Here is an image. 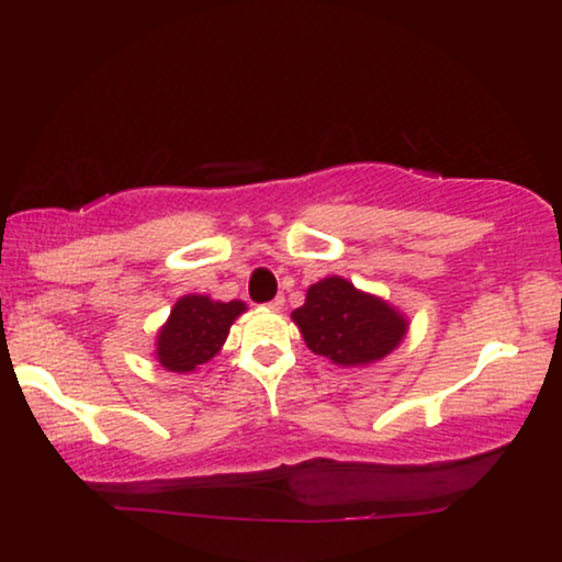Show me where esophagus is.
<instances>
[{"label": "esophagus", "instance_id": "obj_1", "mask_svg": "<svg viewBox=\"0 0 562 562\" xmlns=\"http://www.w3.org/2000/svg\"><path fill=\"white\" fill-rule=\"evenodd\" d=\"M268 306H271V310H283V296H276V299H271V302H268Z\"/></svg>", "mask_w": 562, "mask_h": 562}]
</instances>
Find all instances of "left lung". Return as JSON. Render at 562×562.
<instances>
[{"label":"left lung","instance_id":"8db88e82","mask_svg":"<svg viewBox=\"0 0 562 562\" xmlns=\"http://www.w3.org/2000/svg\"><path fill=\"white\" fill-rule=\"evenodd\" d=\"M306 348L337 366H368L404 340L409 322L383 299L358 291L340 276L312 283L291 312Z\"/></svg>","mask_w":562,"mask_h":562}]
</instances>
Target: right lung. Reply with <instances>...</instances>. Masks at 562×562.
Returning a JSON list of instances; mask_svg holds the SVG:
<instances>
[{
	"label": "right lung",
	"instance_id": "1",
	"mask_svg": "<svg viewBox=\"0 0 562 562\" xmlns=\"http://www.w3.org/2000/svg\"><path fill=\"white\" fill-rule=\"evenodd\" d=\"M243 302H214L202 294H187L173 304L171 317L160 327L156 358L166 371L189 373L206 363L225 345Z\"/></svg>",
	"mask_w": 562,
	"mask_h": 562
}]
</instances>
